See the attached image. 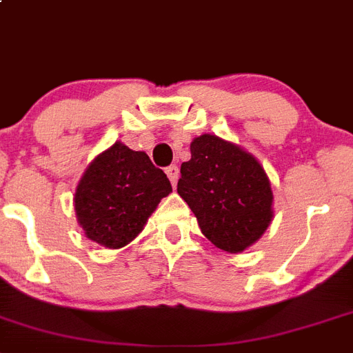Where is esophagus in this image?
<instances>
[{"instance_id":"1","label":"esophagus","mask_w":353,"mask_h":353,"mask_svg":"<svg viewBox=\"0 0 353 353\" xmlns=\"http://www.w3.org/2000/svg\"><path fill=\"white\" fill-rule=\"evenodd\" d=\"M165 172H167L170 183H172V185H176L177 179H179V168H177V165H170V167H167L165 168Z\"/></svg>"}]
</instances>
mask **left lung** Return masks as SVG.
Segmentation results:
<instances>
[{
  "instance_id": "8db88e82",
  "label": "left lung",
  "mask_w": 353,
  "mask_h": 353,
  "mask_svg": "<svg viewBox=\"0 0 353 353\" xmlns=\"http://www.w3.org/2000/svg\"><path fill=\"white\" fill-rule=\"evenodd\" d=\"M190 151V161L181 165L177 194L214 247L241 252L261 238L274 219L265 168L250 152L216 134L194 139Z\"/></svg>"
}]
</instances>
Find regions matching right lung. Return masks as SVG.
<instances>
[{
	"mask_svg": "<svg viewBox=\"0 0 353 353\" xmlns=\"http://www.w3.org/2000/svg\"><path fill=\"white\" fill-rule=\"evenodd\" d=\"M170 192L168 177L145 152L115 142L94 158L79 179L74 194L78 223L88 240L121 249L142 232Z\"/></svg>",
	"mask_w": 353,
	"mask_h": 353,
	"instance_id": "obj_1",
	"label": "right lung"
}]
</instances>
